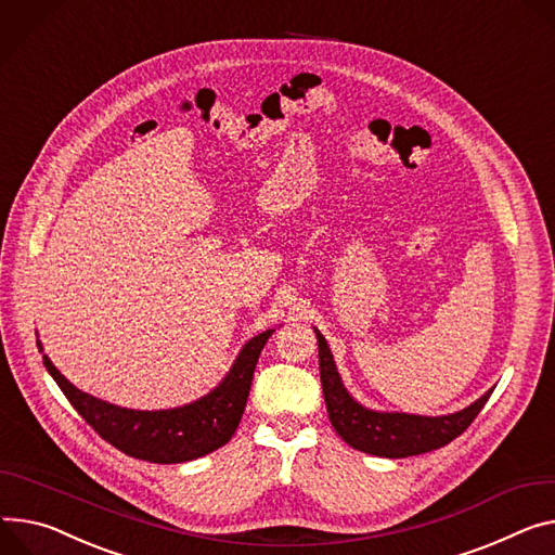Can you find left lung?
<instances>
[{
	"label": "left lung",
	"instance_id": "left-lung-1",
	"mask_svg": "<svg viewBox=\"0 0 555 555\" xmlns=\"http://www.w3.org/2000/svg\"><path fill=\"white\" fill-rule=\"evenodd\" d=\"M315 337L320 347L322 391L333 429L349 447L371 455L409 457L449 444L468 429V424L476 420V415L482 411L489 396L493 393L491 389L466 409L436 417L373 411L351 398V393L343 385V377H339L335 369L326 339L318 328Z\"/></svg>",
	"mask_w": 555,
	"mask_h": 555
}]
</instances>
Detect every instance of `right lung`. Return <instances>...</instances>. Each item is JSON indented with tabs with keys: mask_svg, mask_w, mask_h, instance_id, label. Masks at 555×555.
I'll return each instance as SVG.
<instances>
[{
	"mask_svg": "<svg viewBox=\"0 0 555 555\" xmlns=\"http://www.w3.org/2000/svg\"><path fill=\"white\" fill-rule=\"evenodd\" d=\"M275 328L250 337L220 385L204 398L164 411H135L108 404L79 391L44 356V366L64 391L73 409L121 453L155 462L178 464L224 447L242 420L253 371ZM39 351L41 345L37 343Z\"/></svg>",
	"mask_w": 555,
	"mask_h": 555,
	"instance_id": "right-lung-1",
	"label": "right lung"
}]
</instances>
